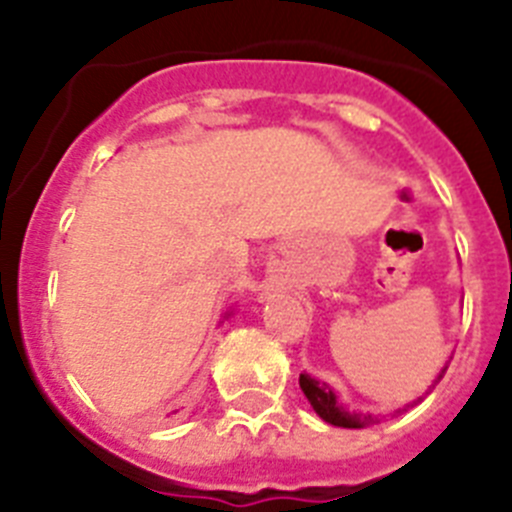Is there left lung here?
<instances>
[{
    "label": "left lung",
    "instance_id": "1",
    "mask_svg": "<svg viewBox=\"0 0 512 512\" xmlns=\"http://www.w3.org/2000/svg\"><path fill=\"white\" fill-rule=\"evenodd\" d=\"M446 374V369L441 372V377ZM438 377V379H441ZM300 387L305 392V397L310 400V405L315 408V413L330 425H341V428H364V425L374 423L377 418L361 413H348L343 405H338V397L333 395V390H328V384H320L315 379H310L307 374H300Z\"/></svg>",
    "mask_w": 512,
    "mask_h": 512
}]
</instances>
